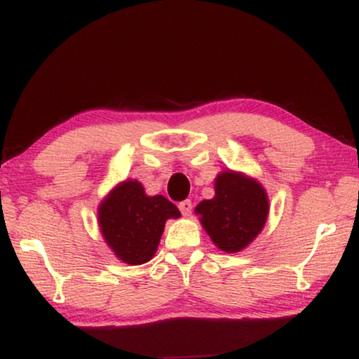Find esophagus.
<instances>
[{"instance_id":"34e87169","label":"esophagus","mask_w":359,"mask_h":359,"mask_svg":"<svg viewBox=\"0 0 359 359\" xmlns=\"http://www.w3.org/2000/svg\"><path fill=\"white\" fill-rule=\"evenodd\" d=\"M178 207H180L181 214H183V215H191V212H192V202H191L189 199L181 201Z\"/></svg>"}]
</instances>
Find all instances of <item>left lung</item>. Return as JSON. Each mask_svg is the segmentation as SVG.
Instances as JSON below:
<instances>
[{
  "label": "left lung",
  "mask_w": 359,
  "mask_h": 359,
  "mask_svg": "<svg viewBox=\"0 0 359 359\" xmlns=\"http://www.w3.org/2000/svg\"><path fill=\"white\" fill-rule=\"evenodd\" d=\"M201 223L225 252L241 251L261 233L269 214L262 186L235 171H223L215 180V197L196 207Z\"/></svg>",
  "instance_id": "obj_1"
}]
</instances>
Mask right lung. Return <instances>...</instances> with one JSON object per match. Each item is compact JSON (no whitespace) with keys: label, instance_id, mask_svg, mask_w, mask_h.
<instances>
[{"label":"right lung","instance_id":"right-lung-1","mask_svg":"<svg viewBox=\"0 0 359 359\" xmlns=\"http://www.w3.org/2000/svg\"><path fill=\"white\" fill-rule=\"evenodd\" d=\"M180 215L173 202L163 196L149 197L137 181L119 184L98 209L103 238L116 256L131 266L152 259L165 222Z\"/></svg>","mask_w":359,"mask_h":359}]
</instances>
